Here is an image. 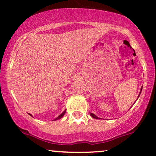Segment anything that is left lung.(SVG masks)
Wrapping results in <instances>:
<instances>
[{
  "mask_svg": "<svg viewBox=\"0 0 156 156\" xmlns=\"http://www.w3.org/2000/svg\"><path fill=\"white\" fill-rule=\"evenodd\" d=\"M141 89H142V87H141V91H140V92H139V96H138V98H139V95H140V94H141ZM138 98H137V99H138ZM136 101H137V100H136ZM131 107H132V106H131ZM89 114H90V116H91V117H92V118H94V119H101V118H100V117H97V116L95 115V114H92V113H89Z\"/></svg>",
  "mask_w": 156,
  "mask_h": 156,
  "instance_id": "obj_1",
  "label": "left lung"
}]
</instances>
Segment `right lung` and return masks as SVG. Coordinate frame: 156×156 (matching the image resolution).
<instances>
[{
  "label": "right lung",
  "instance_id": "right-lung-1",
  "mask_svg": "<svg viewBox=\"0 0 156 156\" xmlns=\"http://www.w3.org/2000/svg\"><path fill=\"white\" fill-rule=\"evenodd\" d=\"M65 113H66V109H65V110H64V112H62V114H60V115H58V117H57L56 118H55V119H53V120H57V119H61V118H62V117H64V114H65ZM30 115H31V117H33V116H32L31 114H30Z\"/></svg>",
  "mask_w": 156,
  "mask_h": 156
}]
</instances>
